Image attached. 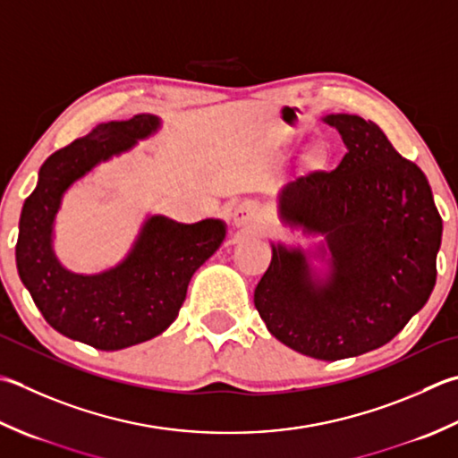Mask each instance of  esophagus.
I'll use <instances>...</instances> for the list:
<instances>
[{
	"mask_svg": "<svg viewBox=\"0 0 458 458\" xmlns=\"http://www.w3.org/2000/svg\"><path fill=\"white\" fill-rule=\"evenodd\" d=\"M232 218H234L236 226H256V224L259 222V212L254 204L242 202L234 208Z\"/></svg>",
	"mask_w": 458,
	"mask_h": 458,
	"instance_id": "esophagus-1",
	"label": "esophagus"
}]
</instances>
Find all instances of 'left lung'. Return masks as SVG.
<instances>
[{"label": "left lung", "instance_id": "obj_1", "mask_svg": "<svg viewBox=\"0 0 458 458\" xmlns=\"http://www.w3.org/2000/svg\"><path fill=\"white\" fill-rule=\"evenodd\" d=\"M347 147L334 170H311L280 194L284 224L326 236L334 272L311 282L306 258L277 246L254 290L270 334L298 353L337 361L389 344L437 282L443 220L431 186L373 121L329 114Z\"/></svg>", "mask_w": 458, "mask_h": 458}]
</instances>
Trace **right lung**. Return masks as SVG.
I'll return each mask as SVG.
<instances>
[{
  "label": "right lung",
  "mask_w": 458,
  "mask_h": 458,
  "mask_svg": "<svg viewBox=\"0 0 458 458\" xmlns=\"http://www.w3.org/2000/svg\"><path fill=\"white\" fill-rule=\"evenodd\" d=\"M158 127L152 114L98 124L87 137L53 152L27 196L15 244L17 272L47 324L103 352L147 342L173 324L192 274L222 244L224 224L147 222L129 258L114 270L77 276L61 267L51 250V224L71 182L97 163L127 150Z\"/></svg>",
  "instance_id": "obj_1"
}]
</instances>
